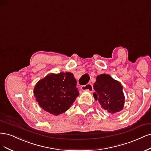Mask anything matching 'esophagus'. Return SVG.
Returning <instances> with one entry per match:
<instances>
[{
  "label": "esophagus",
  "mask_w": 151,
  "mask_h": 151,
  "mask_svg": "<svg viewBox=\"0 0 151 151\" xmlns=\"http://www.w3.org/2000/svg\"><path fill=\"white\" fill-rule=\"evenodd\" d=\"M81 88L83 91H92L93 90V85L90 83H88L85 85H83L81 86Z\"/></svg>",
  "instance_id": "34e87169"
}]
</instances>
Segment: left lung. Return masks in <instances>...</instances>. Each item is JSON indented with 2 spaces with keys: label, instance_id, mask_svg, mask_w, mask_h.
Wrapping results in <instances>:
<instances>
[{
  "label": "left lung",
  "instance_id": "left-lung-1",
  "mask_svg": "<svg viewBox=\"0 0 151 151\" xmlns=\"http://www.w3.org/2000/svg\"><path fill=\"white\" fill-rule=\"evenodd\" d=\"M120 83L109 75L102 74L96 77L93 85V96L101 107L111 114L119 112L123 109L125 97Z\"/></svg>",
  "mask_w": 151,
  "mask_h": 151
}]
</instances>
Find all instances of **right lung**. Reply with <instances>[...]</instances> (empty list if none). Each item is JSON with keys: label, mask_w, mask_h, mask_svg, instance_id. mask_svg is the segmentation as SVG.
<instances>
[{"label": "right lung", "mask_w": 151, "mask_h": 151, "mask_svg": "<svg viewBox=\"0 0 151 151\" xmlns=\"http://www.w3.org/2000/svg\"><path fill=\"white\" fill-rule=\"evenodd\" d=\"M76 85L71 73L51 74L37 83L34 93L42 109L58 115L68 110L79 95Z\"/></svg>", "instance_id": "add662e5"}]
</instances>
